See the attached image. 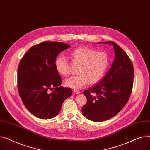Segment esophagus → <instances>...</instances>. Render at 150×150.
Masks as SVG:
<instances>
[{"label": "esophagus", "mask_w": 150, "mask_h": 150, "mask_svg": "<svg viewBox=\"0 0 150 150\" xmlns=\"http://www.w3.org/2000/svg\"><path fill=\"white\" fill-rule=\"evenodd\" d=\"M73 92H74V93H75V94H79V93H80V91L76 90V89H74V90L73 91Z\"/></svg>", "instance_id": "1"}]
</instances>
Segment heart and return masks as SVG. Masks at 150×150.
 <instances>
[{
	"mask_svg": "<svg viewBox=\"0 0 150 150\" xmlns=\"http://www.w3.org/2000/svg\"><path fill=\"white\" fill-rule=\"evenodd\" d=\"M69 57L75 64H79L78 74L65 80L67 87L80 89L89 83L91 84L99 82L105 74L109 65V58L106 53L97 52L88 47H78L69 52ZM57 72L66 76L70 73V63L64 55H59L54 61Z\"/></svg>",
	"mask_w": 150,
	"mask_h": 150,
	"instance_id": "obj_1",
	"label": "heart"
}]
</instances>
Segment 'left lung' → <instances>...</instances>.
<instances>
[{"instance_id":"obj_1","label":"left lung","mask_w":150,"mask_h":150,"mask_svg":"<svg viewBox=\"0 0 150 150\" xmlns=\"http://www.w3.org/2000/svg\"><path fill=\"white\" fill-rule=\"evenodd\" d=\"M113 46L115 58L106 75L98 83L85 90L87 103L83 115L93 122H103L119 113L130 97L132 89L134 67L125 52L112 41L99 42Z\"/></svg>"}]
</instances>
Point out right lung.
Listing matches in <instances>:
<instances>
[{
    "label": "right lung",
    "mask_w": 150,
    "mask_h": 150,
    "mask_svg": "<svg viewBox=\"0 0 150 150\" xmlns=\"http://www.w3.org/2000/svg\"><path fill=\"white\" fill-rule=\"evenodd\" d=\"M70 47L60 42H42L31 47L19 63V93L28 111L39 119L57 115L63 102L72 96V89L60 86L61 78L54 66L58 54Z\"/></svg>",
    "instance_id": "right-lung-1"
}]
</instances>
